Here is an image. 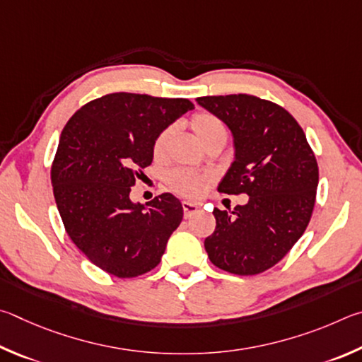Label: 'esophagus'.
Masks as SVG:
<instances>
[{
	"instance_id": "34e87169",
	"label": "esophagus",
	"mask_w": 362,
	"mask_h": 362,
	"mask_svg": "<svg viewBox=\"0 0 362 362\" xmlns=\"http://www.w3.org/2000/svg\"><path fill=\"white\" fill-rule=\"evenodd\" d=\"M182 210H185V218H191L194 213L199 211V206L191 202H182Z\"/></svg>"
}]
</instances>
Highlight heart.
Masks as SVG:
<instances>
[{
	"mask_svg": "<svg viewBox=\"0 0 362 362\" xmlns=\"http://www.w3.org/2000/svg\"><path fill=\"white\" fill-rule=\"evenodd\" d=\"M191 127L195 136L200 139V143L204 144L205 148L218 141L226 143V124L223 122V119L216 116V114H213L210 111L195 112L191 117ZM173 125L165 127L163 130L157 133L154 141H152V157H154L156 160H162L165 154H167L168 141L171 136H173ZM167 182L175 192L185 195V197L195 199L204 194L206 185L210 182V176L200 175L197 171L187 168H176L168 173Z\"/></svg>",
	"mask_w": 362,
	"mask_h": 362,
	"instance_id": "obj_1",
	"label": "heart"
}]
</instances>
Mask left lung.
<instances>
[{
	"label": "left lung",
	"mask_w": 362,
	"mask_h": 362,
	"mask_svg": "<svg viewBox=\"0 0 362 362\" xmlns=\"http://www.w3.org/2000/svg\"><path fill=\"white\" fill-rule=\"evenodd\" d=\"M197 103L223 119L235 141V160L218 191L250 195L233 211L214 208L208 257L233 275L262 274L288 255L312 218L320 177L313 149L297 120L274 101L233 93Z\"/></svg>",
	"instance_id": "1"
}]
</instances>
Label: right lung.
<instances>
[{"label":"right lung","mask_w":362,"mask_h":362,"mask_svg":"<svg viewBox=\"0 0 362 362\" xmlns=\"http://www.w3.org/2000/svg\"><path fill=\"white\" fill-rule=\"evenodd\" d=\"M192 107L187 98L116 92L79 107L63 129L50 168L55 204L71 242L106 274H148L181 224L175 195L144 206L129 194L152 162L157 133Z\"/></svg>","instance_id":"obj_1"}]
</instances>
